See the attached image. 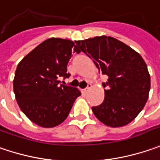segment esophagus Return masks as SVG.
Here are the masks:
<instances>
[{
    "label": "esophagus",
    "mask_w": 160,
    "mask_h": 160,
    "mask_svg": "<svg viewBox=\"0 0 160 160\" xmlns=\"http://www.w3.org/2000/svg\"><path fill=\"white\" fill-rule=\"evenodd\" d=\"M90 88H91V84H88V88H84V89H82V92H83V93H87L88 91H89V90H90Z\"/></svg>",
    "instance_id": "34e87169"
}]
</instances>
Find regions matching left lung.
Segmentation results:
<instances>
[{"mask_svg":"<svg viewBox=\"0 0 160 160\" xmlns=\"http://www.w3.org/2000/svg\"><path fill=\"white\" fill-rule=\"evenodd\" d=\"M98 72L107 74L105 99L92 108L95 116L110 127H122L134 120L149 98L150 76L139 52L112 37L101 36L75 41Z\"/></svg>","mask_w":160,"mask_h":160,"instance_id":"obj_1","label":"left lung"}]
</instances>
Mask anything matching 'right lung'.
Masks as SVG:
<instances>
[{"label": "right lung", "instance_id": "right-lung-1", "mask_svg": "<svg viewBox=\"0 0 160 160\" xmlns=\"http://www.w3.org/2000/svg\"><path fill=\"white\" fill-rule=\"evenodd\" d=\"M73 50L80 52L72 40L52 38L18 64L13 80L18 105L30 121L41 127L52 128L62 123L80 96L77 88L60 84L61 77L70 76L67 64Z\"/></svg>", "mask_w": 160, "mask_h": 160}]
</instances>
